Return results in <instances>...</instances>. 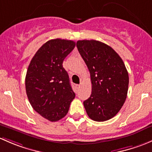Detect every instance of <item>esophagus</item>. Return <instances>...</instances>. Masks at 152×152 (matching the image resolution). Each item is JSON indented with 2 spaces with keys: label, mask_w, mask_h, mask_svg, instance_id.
I'll use <instances>...</instances> for the list:
<instances>
[{
  "label": "esophagus",
  "mask_w": 152,
  "mask_h": 152,
  "mask_svg": "<svg viewBox=\"0 0 152 152\" xmlns=\"http://www.w3.org/2000/svg\"><path fill=\"white\" fill-rule=\"evenodd\" d=\"M76 89H77V90H79V89H80V85H76Z\"/></svg>",
  "instance_id": "34e87169"
}]
</instances>
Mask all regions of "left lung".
<instances>
[{
    "label": "left lung",
    "instance_id": "left-lung-1",
    "mask_svg": "<svg viewBox=\"0 0 152 152\" xmlns=\"http://www.w3.org/2000/svg\"><path fill=\"white\" fill-rule=\"evenodd\" d=\"M77 48L91 80V94L83 102L88 115L104 121L121 110L129 86V75L121 58L110 46L96 40H79Z\"/></svg>",
    "mask_w": 152,
    "mask_h": 152
}]
</instances>
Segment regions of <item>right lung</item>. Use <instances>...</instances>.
<instances>
[{
    "label": "right lung",
    "instance_id": "1",
    "mask_svg": "<svg viewBox=\"0 0 152 152\" xmlns=\"http://www.w3.org/2000/svg\"><path fill=\"white\" fill-rule=\"evenodd\" d=\"M75 47L72 40H49L36 53L28 68L26 90L30 104L50 121L63 118L75 96L62 65Z\"/></svg>",
    "mask_w": 152,
    "mask_h": 152
}]
</instances>
